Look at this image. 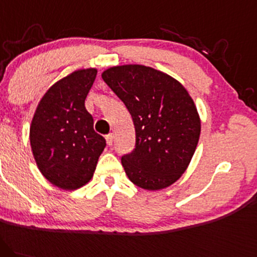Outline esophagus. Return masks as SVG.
<instances>
[{"label":"esophagus","instance_id":"esophagus-1","mask_svg":"<svg viewBox=\"0 0 257 257\" xmlns=\"http://www.w3.org/2000/svg\"><path fill=\"white\" fill-rule=\"evenodd\" d=\"M105 140H106V143H108V146H111L114 142V135L113 134H109L105 136Z\"/></svg>","mask_w":257,"mask_h":257}]
</instances>
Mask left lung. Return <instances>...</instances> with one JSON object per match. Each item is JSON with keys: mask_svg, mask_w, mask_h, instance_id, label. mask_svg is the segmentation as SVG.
I'll return each instance as SVG.
<instances>
[{"mask_svg": "<svg viewBox=\"0 0 257 257\" xmlns=\"http://www.w3.org/2000/svg\"><path fill=\"white\" fill-rule=\"evenodd\" d=\"M102 79L134 120L136 148L121 158L130 181L147 191L174 184L200 137V117L188 91L170 75L140 64L111 66Z\"/></svg>", "mask_w": 257, "mask_h": 257, "instance_id": "obj_1", "label": "left lung"}]
</instances>
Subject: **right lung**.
<instances>
[{"label": "right lung", "mask_w": 257, "mask_h": 257, "mask_svg": "<svg viewBox=\"0 0 257 257\" xmlns=\"http://www.w3.org/2000/svg\"><path fill=\"white\" fill-rule=\"evenodd\" d=\"M97 69H79L43 94L30 125L34 159L43 177L64 191L85 186L93 177L105 140L93 130L86 110Z\"/></svg>", "instance_id": "1"}]
</instances>
